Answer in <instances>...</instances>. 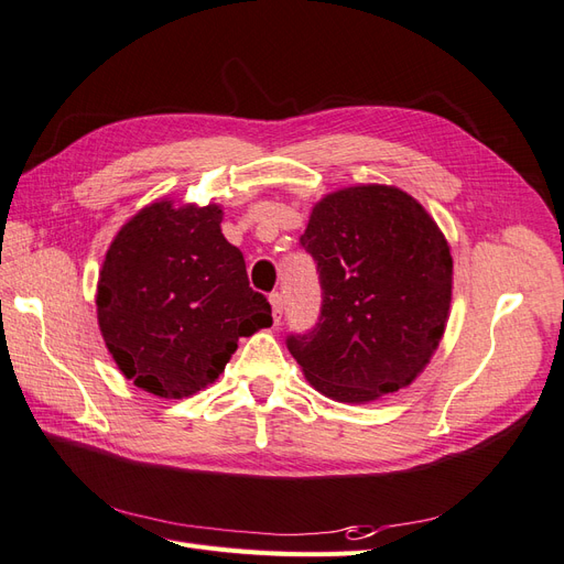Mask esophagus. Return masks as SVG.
Returning <instances> with one entry per match:
<instances>
[{"label":"esophagus","mask_w":564,"mask_h":564,"mask_svg":"<svg viewBox=\"0 0 564 564\" xmlns=\"http://www.w3.org/2000/svg\"><path fill=\"white\" fill-rule=\"evenodd\" d=\"M270 305H272V317H275V322H280L282 319V311H284V301H282L280 292H272L270 294Z\"/></svg>","instance_id":"1"}]
</instances>
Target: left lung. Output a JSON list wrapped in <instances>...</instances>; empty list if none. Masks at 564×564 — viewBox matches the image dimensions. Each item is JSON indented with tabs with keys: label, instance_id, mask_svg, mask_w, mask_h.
<instances>
[{
	"label": "left lung",
	"instance_id": "1",
	"mask_svg": "<svg viewBox=\"0 0 564 564\" xmlns=\"http://www.w3.org/2000/svg\"><path fill=\"white\" fill-rule=\"evenodd\" d=\"M301 247L319 272L315 327L286 348L315 390L371 402L412 383L435 352L452 303V253L421 204L392 185L322 197Z\"/></svg>",
	"mask_w": 564,
	"mask_h": 564
}]
</instances>
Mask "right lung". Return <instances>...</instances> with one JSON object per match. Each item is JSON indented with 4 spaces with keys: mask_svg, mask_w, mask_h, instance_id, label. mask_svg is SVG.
Wrapping results in <instances>:
<instances>
[{
    "mask_svg": "<svg viewBox=\"0 0 564 564\" xmlns=\"http://www.w3.org/2000/svg\"><path fill=\"white\" fill-rule=\"evenodd\" d=\"M224 212L162 199L112 240L98 280V327L119 371L158 398L181 400L226 369L240 336L270 327Z\"/></svg>",
    "mask_w": 564,
    "mask_h": 564,
    "instance_id": "right-lung-1",
    "label": "right lung"
}]
</instances>
